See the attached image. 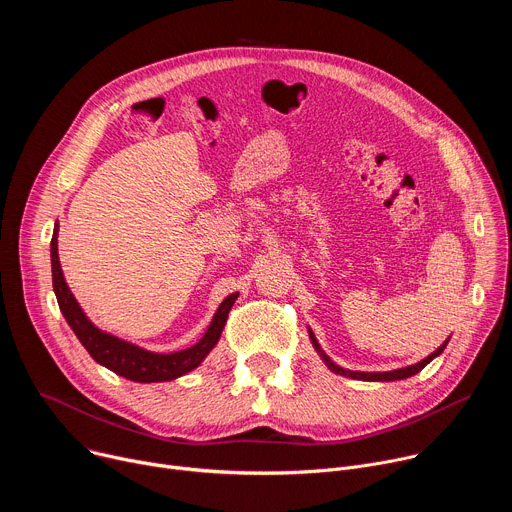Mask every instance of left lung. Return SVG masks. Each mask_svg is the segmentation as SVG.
Returning <instances> with one entry per match:
<instances>
[{"instance_id": "left-lung-1", "label": "left lung", "mask_w": 512, "mask_h": 512, "mask_svg": "<svg viewBox=\"0 0 512 512\" xmlns=\"http://www.w3.org/2000/svg\"><path fill=\"white\" fill-rule=\"evenodd\" d=\"M446 344H448V340L437 348L435 352H431L427 358H423L421 362H417V364H411V367H405V369H397V371H389V373H354V371H346V369H340V367H336V364L324 354V362H326V367L330 369V371H334V373H338V375H344V377H350V379H358V381H401V379H409V377H413V375H417L425 364H429L437 354H440L444 348H446Z\"/></svg>"}]
</instances>
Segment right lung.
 <instances>
[{
    "label": "right lung",
    "mask_w": 512,
    "mask_h": 512,
    "mask_svg": "<svg viewBox=\"0 0 512 512\" xmlns=\"http://www.w3.org/2000/svg\"><path fill=\"white\" fill-rule=\"evenodd\" d=\"M56 235L58 233L54 231L52 241H50V257H52V287H54L60 312L66 318L72 332H75L77 338L81 340V344L89 350V354L99 364H103V367L113 371L115 375L125 377L135 383H160V381L178 379V377L190 373L192 369H196L198 364L204 360V356L214 348L218 338H221V332L227 324L229 312L237 300L235 294L229 296L221 304V308L216 310L204 336L194 346L180 350V352H172V354L150 352V350H143L135 344H129L125 340H119L111 334L101 332L87 320V316L83 314L75 296L70 294V289L62 275V269H60V261H58Z\"/></svg>",
    "instance_id": "1"
}]
</instances>
